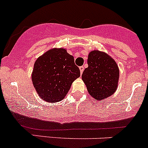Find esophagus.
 <instances>
[{"instance_id":"obj_1","label":"esophagus","mask_w":148,"mask_h":148,"mask_svg":"<svg viewBox=\"0 0 148 148\" xmlns=\"http://www.w3.org/2000/svg\"><path fill=\"white\" fill-rule=\"evenodd\" d=\"M80 69V72H81V73H82L84 72V66H81V67H79Z\"/></svg>"}]
</instances>
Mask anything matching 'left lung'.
<instances>
[{
	"instance_id": "8db88e82",
	"label": "left lung",
	"mask_w": 148,
	"mask_h": 148,
	"mask_svg": "<svg viewBox=\"0 0 148 148\" xmlns=\"http://www.w3.org/2000/svg\"><path fill=\"white\" fill-rule=\"evenodd\" d=\"M87 63L82 80L90 95L102 101L113 95L119 80V68L115 61L105 53L93 51L88 56Z\"/></svg>"
}]
</instances>
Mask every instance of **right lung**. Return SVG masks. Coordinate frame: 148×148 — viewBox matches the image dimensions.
<instances>
[{"label": "right lung", "instance_id": "add662e5", "mask_svg": "<svg viewBox=\"0 0 148 148\" xmlns=\"http://www.w3.org/2000/svg\"><path fill=\"white\" fill-rule=\"evenodd\" d=\"M80 73L73 56L64 48H53L36 59L32 78L40 97L47 102L55 103L66 96Z\"/></svg>", "mask_w": 148, "mask_h": 148}]
</instances>
